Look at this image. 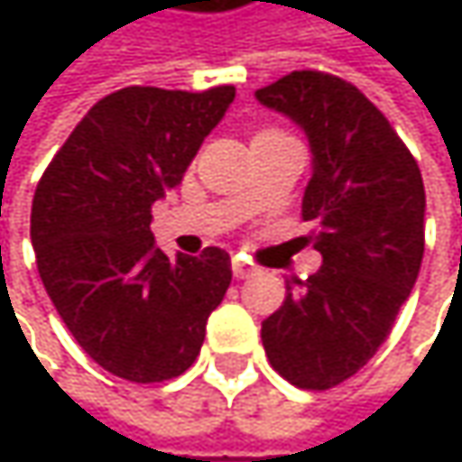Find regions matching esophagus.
I'll return each mask as SVG.
<instances>
[{
  "label": "esophagus",
  "mask_w": 462,
  "mask_h": 462,
  "mask_svg": "<svg viewBox=\"0 0 462 462\" xmlns=\"http://www.w3.org/2000/svg\"><path fill=\"white\" fill-rule=\"evenodd\" d=\"M232 273H235V278H251V275H256L259 270H256L251 262H245L243 256H235V259H232Z\"/></svg>",
  "instance_id": "esophagus-1"
}]
</instances>
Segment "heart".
Returning a JSON list of instances; mask_svg holds the SVG:
<instances>
[{"label": "heart", "mask_w": 462, "mask_h": 462, "mask_svg": "<svg viewBox=\"0 0 462 462\" xmlns=\"http://www.w3.org/2000/svg\"><path fill=\"white\" fill-rule=\"evenodd\" d=\"M262 134H264V131H262Z\"/></svg>", "instance_id": "heart-1"}]
</instances>
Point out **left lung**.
<instances>
[{
	"instance_id": "8db88e82",
	"label": "left lung",
	"mask_w": 462,
	"mask_h": 462,
	"mask_svg": "<svg viewBox=\"0 0 462 462\" xmlns=\"http://www.w3.org/2000/svg\"><path fill=\"white\" fill-rule=\"evenodd\" d=\"M256 98L310 139L302 219L323 256L308 281H286L283 305L262 321V345L291 385L328 391L377 353L415 286L425 251L422 176L388 117L334 74L291 71Z\"/></svg>"
}]
</instances>
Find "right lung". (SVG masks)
<instances>
[{"instance_id":"right-lung-1","label":"right lung","mask_w":462,"mask_h":462,"mask_svg":"<svg viewBox=\"0 0 462 462\" xmlns=\"http://www.w3.org/2000/svg\"><path fill=\"white\" fill-rule=\"evenodd\" d=\"M235 98L131 85L104 96L63 141L32 203V245L47 294L79 347L131 383L184 374L232 281L230 254L168 259L152 203L176 187Z\"/></svg>"}]
</instances>
